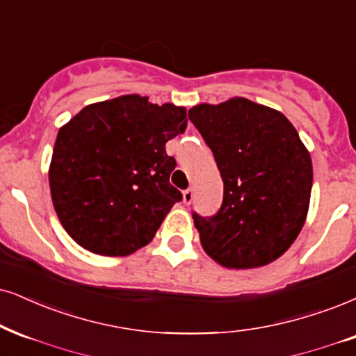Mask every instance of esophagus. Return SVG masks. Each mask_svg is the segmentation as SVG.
<instances>
[{
	"mask_svg": "<svg viewBox=\"0 0 356 356\" xmlns=\"http://www.w3.org/2000/svg\"><path fill=\"white\" fill-rule=\"evenodd\" d=\"M193 198H195V191H193L191 188H188V190L183 191V201H185V204H190Z\"/></svg>",
	"mask_w": 356,
	"mask_h": 356,
	"instance_id": "esophagus-1",
	"label": "esophagus"
}]
</instances>
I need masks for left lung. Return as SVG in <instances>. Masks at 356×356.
<instances>
[{"mask_svg":"<svg viewBox=\"0 0 356 356\" xmlns=\"http://www.w3.org/2000/svg\"><path fill=\"white\" fill-rule=\"evenodd\" d=\"M211 148L225 183L214 216L193 213L209 257L229 269L275 261L305 222L312 191V160L282 113L236 97L188 112Z\"/></svg>","mask_w":356,"mask_h":356,"instance_id":"1","label":"left lung"}]
</instances>
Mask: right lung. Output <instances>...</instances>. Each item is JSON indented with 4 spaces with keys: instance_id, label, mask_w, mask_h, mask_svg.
Here are the masks:
<instances>
[{
    "instance_id": "obj_1",
    "label": "right lung",
    "mask_w": 356,
    "mask_h": 356,
    "mask_svg": "<svg viewBox=\"0 0 356 356\" xmlns=\"http://www.w3.org/2000/svg\"><path fill=\"white\" fill-rule=\"evenodd\" d=\"M186 108L140 95L92 104L59 130L49 168L54 209L87 251L127 256L147 245L181 191L165 143L186 130Z\"/></svg>"
}]
</instances>
